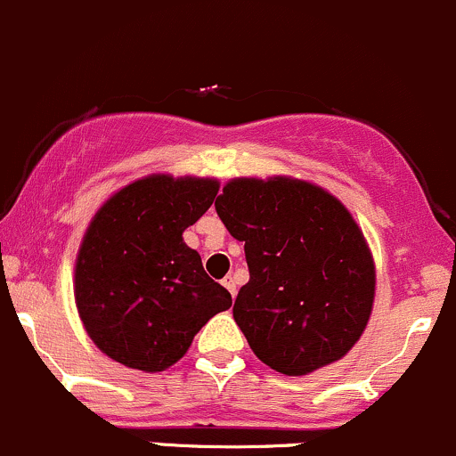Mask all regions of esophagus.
I'll use <instances>...</instances> for the list:
<instances>
[{
	"instance_id": "obj_1",
	"label": "esophagus",
	"mask_w": 456,
	"mask_h": 456,
	"mask_svg": "<svg viewBox=\"0 0 456 456\" xmlns=\"http://www.w3.org/2000/svg\"><path fill=\"white\" fill-rule=\"evenodd\" d=\"M222 283H224V288H226L230 292V297H232V298L237 297V281H234V276H226Z\"/></svg>"
}]
</instances>
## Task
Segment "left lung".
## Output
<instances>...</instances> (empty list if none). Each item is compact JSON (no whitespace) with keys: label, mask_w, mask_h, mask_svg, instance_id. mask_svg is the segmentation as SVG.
Listing matches in <instances>:
<instances>
[{"label":"left lung","mask_w":456,"mask_h":456,"mask_svg":"<svg viewBox=\"0 0 456 456\" xmlns=\"http://www.w3.org/2000/svg\"><path fill=\"white\" fill-rule=\"evenodd\" d=\"M243 241L250 281L232 316L256 358L307 375L340 360L367 327L375 267L349 210L309 182L239 177L215 201Z\"/></svg>","instance_id":"1"}]
</instances>
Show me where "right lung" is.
I'll use <instances>...</instances> for the list:
<instances>
[{
	"label": "right lung",
	"mask_w": 456,
	"mask_h": 456,
	"mask_svg": "<svg viewBox=\"0 0 456 456\" xmlns=\"http://www.w3.org/2000/svg\"><path fill=\"white\" fill-rule=\"evenodd\" d=\"M219 184L151 175L102 204L77 259L74 297L94 345L129 369H168L195 333L232 305L182 232L210 208Z\"/></svg>",
	"instance_id": "obj_1"
}]
</instances>
